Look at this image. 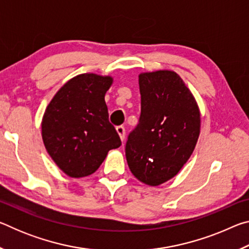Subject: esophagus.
<instances>
[{"mask_svg": "<svg viewBox=\"0 0 249 249\" xmlns=\"http://www.w3.org/2000/svg\"><path fill=\"white\" fill-rule=\"evenodd\" d=\"M116 132H117V134L120 135L121 141L124 142V140H125V128L123 127V126H117Z\"/></svg>", "mask_w": 249, "mask_h": 249, "instance_id": "1", "label": "esophagus"}]
</instances>
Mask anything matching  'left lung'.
I'll use <instances>...</instances> for the list:
<instances>
[{
  "label": "left lung",
  "mask_w": 249,
  "mask_h": 249,
  "mask_svg": "<svg viewBox=\"0 0 249 249\" xmlns=\"http://www.w3.org/2000/svg\"><path fill=\"white\" fill-rule=\"evenodd\" d=\"M140 124L126 142V160L136 179L150 187L179 174L200 136L201 113L195 95L172 70L138 75Z\"/></svg>",
  "instance_id": "obj_1"
}]
</instances>
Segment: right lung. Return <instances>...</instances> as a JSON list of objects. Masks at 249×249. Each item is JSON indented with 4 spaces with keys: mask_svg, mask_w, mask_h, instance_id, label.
I'll return each mask as SVG.
<instances>
[{
    "mask_svg": "<svg viewBox=\"0 0 249 249\" xmlns=\"http://www.w3.org/2000/svg\"><path fill=\"white\" fill-rule=\"evenodd\" d=\"M112 75L82 73L68 80L45 109L41 137L64 174L83 178L99 169L107 153L119 148V134L108 122L105 94Z\"/></svg>",
    "mask_w": 249,
    "mask_h": 249,
    "instance_id": "add662e5",
    "label": "right lung"
}]
</instances>
